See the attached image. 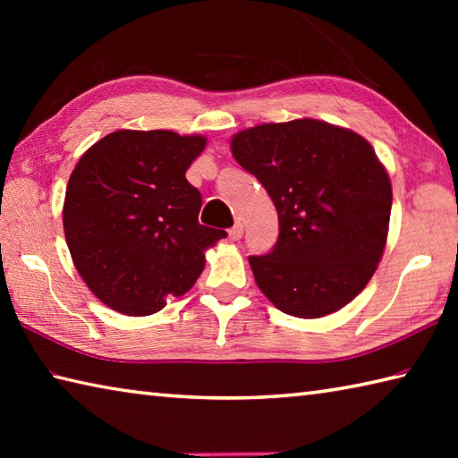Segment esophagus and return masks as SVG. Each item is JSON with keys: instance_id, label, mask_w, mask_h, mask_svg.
<instances>
[{"instance_id": "obj_1", "label": "esophagus", "mask_w": 458, "mask_h": 458, "mask_svg": "<svg viewBox=\"0 0 458 458\" xmlns=\"http://www.w3.org/2000/svg\"><path fill=\"white\" fill-rule=\"evenodd\" d=\"M242 234H244V226L240 222H236L234 226H232L230 230H228V238L232 240V242H236V240H240L242 238Z\"/></svg>"}]
</instances>
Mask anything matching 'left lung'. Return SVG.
<instances>
[{"mask_svg":"<svg viewBox=\"0 0 458 458\" xmlns=\"http://www.w3.org/2000/svg\"><path fill=\"white\" fill-rule=\"evenodd\" d=\"M230 149L278 214L273 250L248 259L259 289L301 319L344 309L374 276L390 228L392 183L374 147L352 129L294 119L238 131Z\"/></svg>","mask_w":458,"mask_h":458,"instance_id":"left-lung-1","label":"left lung"}]
</instances>
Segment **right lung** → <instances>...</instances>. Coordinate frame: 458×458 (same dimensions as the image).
Wrapping results in <instances>:
<instances>
[{
	"label": "right lung",
	"mask_w": 458,
	"mask_h": 458,
	"mask_svg": "<svg viewBox=\"0 0 458 458\" xmlns=\"http://www.w3.org/2000/svg\"><path fill=\"white\" fill-rule=\"evenodd\" d=\"M204 135L119 129L84 151L66 185L62 224L76 270L113 311L145 317L182 297L226 232L201 226L185 180Z\"/></svg>",
	"instance_id": "add662e5"
}]
</instances>
